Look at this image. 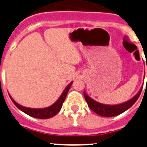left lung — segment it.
Wrapping results in <instances>:
<instances>
[{"label": "left lung", "mask_w": 147, "mask_h": 147, "mask_svg": "<svg viewBox=\"0 0 147 147\" xmlns=\"http://www.w3.org/2000/svg\"><path fill=\"white\" fill-rule=\"evenodd\" d=\"M142 88L143 87L141 88L138 93L136 95V96L133 97L132 99L129 100L128 102H125V103L118 105H106L100 104L92 99L91 98H90L85 92H84V96H85V101L88 103V107L91 109L93 112L99 115L105 116V117H113V116H115V115H118L122 113H124V111L128 110L129 107H132V105H134L135 102L137 101L138 98H139Z\"/></svg>", "instance_id": "obj_1"}]
</instances>
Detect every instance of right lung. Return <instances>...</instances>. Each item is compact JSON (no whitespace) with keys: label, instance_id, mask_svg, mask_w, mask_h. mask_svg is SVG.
Returning a JSON list of instances; mask_svg holds the SVG:
<instances>
[{"label":"right lung","instance_id":"add662e5","mask_svg":"<svg viewBox=\"0 0 147 147\" xmlns=\"http://www.w3.org/2000/svg\"><path fill=\"white\" fill-rule=\"evenodd\" d=\"M71 85H72V82H71L69 85H67V88L65 89L63 93L61 95V96L59 98V99H58L54 105H51V106H50V107H46V108L32 109L28 108V107H23L21 105H18L17 102H15V101H14V99H13L10 96H9L10 98H11L13 103L15 105V106H16L18 109H20V110H22L23 113H26L27 115H30V116H32V117L34 118H37V119H49V118H51L53 117V116H54L55 115H57V114L59 112L60 109L62 108V103L64 102L66 96H67V92L69 90Z\"/></svg>","mask_w":147,"mask_h":147}]
</instances>
